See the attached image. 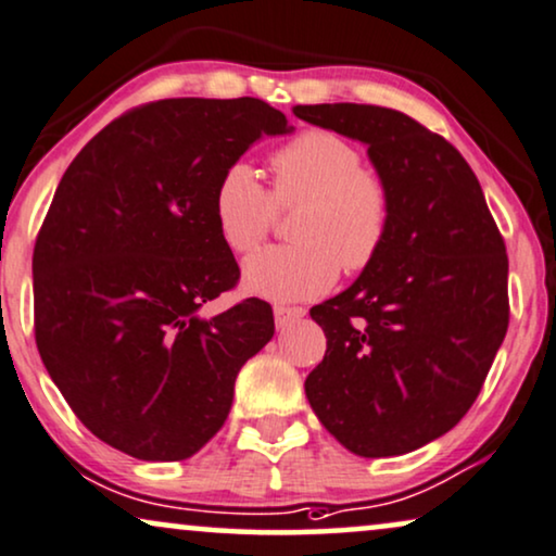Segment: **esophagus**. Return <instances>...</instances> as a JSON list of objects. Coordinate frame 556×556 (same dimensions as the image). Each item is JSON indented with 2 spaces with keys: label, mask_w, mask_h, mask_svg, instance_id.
<instances>
[{
  "label": "esophagus",
  "mask_w": 556,
  "mask_h": 556,
  "mask_svg": "<svg viewBox=\"0 0 556 556\" xmlns=\"http://www.w3.org/2000/svg\"><path fill=\"white\" fill-rule=\"evenodd\" d=\"M304 308L301 306H276L273 308V316H276V327L278 329H286L295 324L299 319H304Z\"/></svg>",
  "instance_id": "34e87169"
}]
</instances>
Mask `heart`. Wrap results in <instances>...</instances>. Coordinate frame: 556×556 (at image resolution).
<instances>
[{"mask_svg":"<svg viewBox=\"0 0 556 556\" xmlns=\"http://www.w3.org/2000/svg\"><path fill=\"white\" fill-rule=\"evenodd\" d=\"M273 193L250 163H232L214 189V222L235 252H252L270 232L278 206L304 201L291 225L293 244L252 255L244 291L270 301H306L340 276L365 270L391 229L386 184L363 170V157L327 129H308L273 155Z\"/></svg>","mask_w":556,"mask_h":556,"instance_id":"1","label":"heart"}]
</instances>
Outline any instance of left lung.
Here are the masks:
<instances>
[{"mask_svg":"<svg viewBox=\"0 0 556 556\" xmlns=\"http://www.w3.org/2000/svg\"><path fill=\"white\" fill-rule=\"evenodd\" d=\"M293 114L363 142L391 197L380 255L312 308L327 352L306 399L359 457L414 452L463 419L485 383L508 329L506 244L465 157L416 119L372 104Z\"/></svg>","mask_w":556,"mask_h":556,"instance_id":"8db88e82","label":"left lung"}]
</instances>
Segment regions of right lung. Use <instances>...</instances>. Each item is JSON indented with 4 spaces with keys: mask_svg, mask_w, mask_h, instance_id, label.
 I'll use <instances>...</instances> for the list:
<instances>
[{
    "mask_svg": "<svg viewBox=\"0 0 556 556\" xmlns=\"http://www.w3.org/2000/svg\"><path fill=\"white\" fill-rule=\"evenodd\" d=\"M263 99H163L122 114L74 157L33 252L35 342L93 437L146 463L197 454L270 342L273 308L201 306L240 278L214 222L222 173L288 135Z\"/></svg>",
    "mask_w": 556,
    "mask_h": 556,
    "instance_id": "1",
    "label": "right lung"
}]
</instances>
